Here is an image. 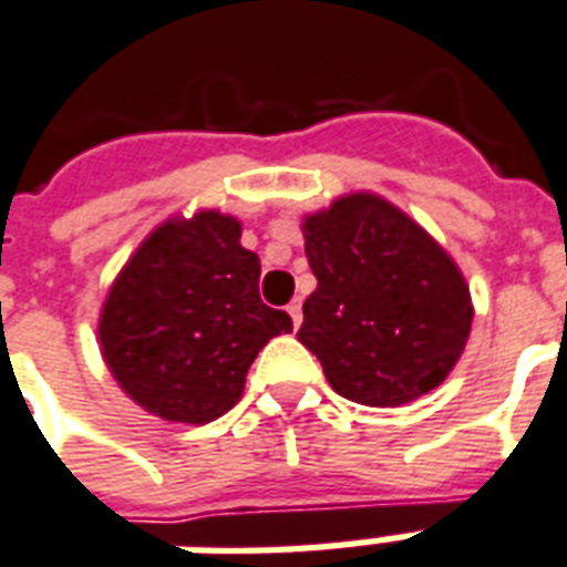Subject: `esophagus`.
<instances>
[{"mask_svg":"<svg viewBox=\"0 0 567 567\" xmlns=\"http://www.w3.org/2000/svg\"><path fill=\"white\" fill-rule=\"evenodd\" d=\"M288 316H291V321H295V327L303 324V306H300V300H295V303L288 306Z\"/></svg>","mask_w":567,"mask_h":567,"instance_id":"obj_1","label":"esophagus"}]
</instances>
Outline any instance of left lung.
<instances>
[{
    "instance_id": "left-lung-1",
    "label": "left lung",
    "mask_w": 567,
    "mask_h": 567,
    "mask_svg": "<svg viewBox=\"0 0 567 567\" xmlns=\"http://www.w3.org/2000/svg\"><path fill=\"white\" fill-rule=\"evenodd\" d=\"M300 228L318 288L297 339L321 360L330 388L375 409L439 388L475 318L463 270L442 243L375 192H348L306 213Z\"/></svg>"
}]
</instances>
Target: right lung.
Listing matches in <instances>:
<instances>
[{
  "label": "right lung",
  "instance_id": "1",
  "mask_svg": "<svg viewBox=\"0 0 567 567\" xmlns=\"http://www.w3.org/2000/svg\"><path fill=\"white\" fill-rule=\"evenodd\" d=\"M240 237V219L219 209L171 216L107 288L104 363L125 396L162 421L221 417L240 402L258 351L291 330L288 312L261 303V264Z\"/></svg>",
  "mask_w": 567,
  "mask_h": 567
}]
</instances>
